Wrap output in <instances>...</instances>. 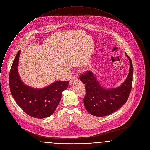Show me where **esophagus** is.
<instances>
[{
	"instance_id": "34e87169",
	"label": "esophagus",
	"mask_w": 150,
	"mask_h": 150,
	"mask_svg": "<svg viewBox=\"0 0 150 150\" xmlns=\"http://www.w3.org/2000/svg\"><path fill=\"white\" fill-rule=\"evenodd\" d=\"M78 80V77H77V76H74L73 77H72V78H71V79L70 80V85H72L73 83H74V82L75 81H77Z\"/></svg>"
}]
</instances>
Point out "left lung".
<instances>
[{
  "label": "left lung",
  "instance_id": "obj_1",
  "mask_svg": "<svg viewBox=\"0 0 150 150\" xmlns=\"http://www.w3.org/2000/svg\"><path fill=\"white\" fill-rule=\"evenodd\" d=\"M126 55L130 60V70L125 81L117 88L110 90L103 88L90 71L80 75V79L86 88L84 106L91 115L98 117L110 115L128 100L132 88L133 64L130 57L126 53Z\"/></svg>",
  "mask_w": 150,
  "mask_h": 150
}]
</instances>
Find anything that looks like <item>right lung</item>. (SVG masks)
I'll return each instance as SVG.
<instances>
[{
  "instance_id": "right-lung-1",
  "label": "right lung",
  "mask_w": 150,
  "mask_h": 150,
  "mask_svg": "<svg viewBox=\"0 0 150 150\" xmlns=\"http://www.w3.org/2000/svg\"><path fill=\"white\" fill-rule=\"evenodd\" d=\"M20 50L13 61L9 73V86L11 94L20 108L29 116L43 119L52 115L69 81H55L50 86L40 89L26 86L20 79L18 70V63Z\"/></svg>"
}]
</instances>
